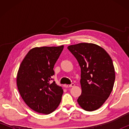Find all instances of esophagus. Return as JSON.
Returning a JSON list of instances; mask_svg holds the SVG:
<instances>
[{
	"label": "esophagus",
	"mask_w": 129,
	"mask_h": 129,
	"mask_svg": "<svg viewBox=\"0 0 129 129\" xmlns=\"http://www.w3.org/2000/svg\"><path fill=\"white\" fill-rule=\"evenodd\" d=\"M75 85L72 83V84H71V85H65V87H66V88H71V87H73Z\"/></svg>",
	"instance_id": "obj_1"
}]
</instances>
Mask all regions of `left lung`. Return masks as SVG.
I'll use <instances>...</instances> for the list:
<instances>
[{
	"mask_svg": "<svg viewBox=\"0 0 129 129\" xmlns=\"http://www.w3.org/2000/svg\"><path fill=\"white\" fill-rule=\"evenodd\" d=\"M81 68V94L77 102L85 110L99 109L108 99L115 78L112 58L102 47L82 43L68 47Z\"/></svg>",
	"mask_w": 129,
	"mask_h": 129,
	"instance_id": "8db88e82",
	"label": "left lung"
}]
</instances>
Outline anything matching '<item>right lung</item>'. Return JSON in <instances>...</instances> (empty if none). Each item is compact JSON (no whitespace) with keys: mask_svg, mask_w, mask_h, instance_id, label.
<instances>
[{"mask_svg":"<svg viewBox=\"0 0 129 129\" xmlns=\"http://www.w3.org/2000/svg\"><path fill=\"white\" fill-rule=\"evenodd\" d=\"M64 45L35 47L30 50L19 68L17 88L24 101L36 112L48 114L59 105L63 90L53 80L54 65Z\"/></svg>","mask_w":129,"mask_h":129,"instance_id":"1","label":"right lung"}]
</instances>
